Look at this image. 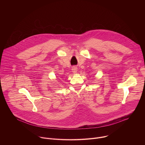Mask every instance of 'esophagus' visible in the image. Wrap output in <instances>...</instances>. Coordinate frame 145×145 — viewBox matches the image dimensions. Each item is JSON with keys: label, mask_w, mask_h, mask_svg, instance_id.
I'll return each mask as SVG.
<instances>
[{"label": "esophagus", "mask_w": 145, "mask_h": 145, "mask_svg": "<svg viewBox=\"0 0 145 145\" xmlns=\"http://www.w3.org/2000/svg\"><path fill=\"white\" fill-rule=\"evenodd\" d=\"M72 72L73 73H76L77 72V68L76 67H75V66H74V67H72Z\"/></svg>", "instance_id": "esophagus-1"}]
</instances>
